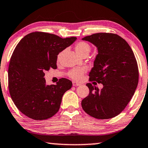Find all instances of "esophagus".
Masks as SVG:
<instances>
[{
	"label": "esophagus",
	"mask_w": 148,
	"mask_h": 148,
	"mask_svg": "<svg viewBox=\"0 0 148 148\" xmlns=\"http://www.w3.org/2000/svg\"><path fill=\"white\" fill-rule=\"evenodd\" d=\"M73 85L75 87H77V86H79V85H81V84L77 82H73Z\"/></svg>",
	"instance_id": "obj_1"
}]
</instances>
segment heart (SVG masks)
<instances>
[{
    "mask_svg": "<svg viewBox=\"0 0 148 148\" xmlns=\"http://www.w3.org/2000/svg\"><path fill=\"white\" fill-rule=\"evenodd\" d=\"M75 49L77 54L82 57L84 55H88L91 51V46L88 42L85 41H79L77 42L75 45ZM64 53V51L60 52L57 55V61H59L62 55ZM85 73V69H75L70 71L68 73V76L74 81H80L82 78L83 75Z\"/></svg>",
    "mask_w": 148,
    "mask_h": 148,
    "instance_id": "heart-1",
    "label": "heart"
}]
</instances>
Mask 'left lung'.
<instances>
[{
    "label": "left lung",
    "mask_w": 148,
    "mask_h": 148,
    "mask_svg": "<svg viewBox=\"0 0 148 148\" xmlns=\"http://www.w3.org/2000/svg\"><path fill=\"white\" fill-rule=\"evenodd\" d=\"M97 47L98 54L89 73V81L101 83L98 89L88 83L89 95L81 101L85 113L96 119L119 115L134 95L138 84L139 71L129 44L114 33H99L82 38Z\"/></svg>",
    "instance_id": "1"
}]
</instances>
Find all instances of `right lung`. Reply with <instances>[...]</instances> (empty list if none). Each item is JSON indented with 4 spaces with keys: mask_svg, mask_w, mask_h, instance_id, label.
Listing matches in <instances>:
<instances>
[{
    "mask_svg": "<svg viewBox=\"0 0 148 148\" xmlns=\"http://www.w3.org/2000/svg\"><path fill=\"white\" fill-rule=\"evenodd\" d=\"M76 39L37 31L17 44L8 66V89L16 108L29 118L44 120L58 112L72 82L61 78L56 85H47L45 71L57 69V55Z\"/></svg>",
    "mask_w": 148,
    "mask_h": 148,
    "instance_id": "right-lung-1",
    "label": "right lung"
}]
</instances>
